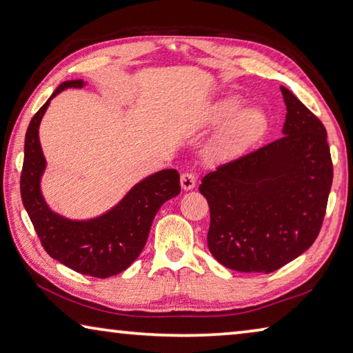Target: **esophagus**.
Listing matches in <instances>:
<instances>
[{"instance_id": "obj_1", "label": "esophagus", "mask_w": 353, "mask_h": 353, "mask_svg": "<svg viewBox=\"0 0 353 353\" xmlns=\"http://www.w3.org/2000/svg\"><path fill=\"white\" fill-rule=\"evenodd\" d=\"M181 185H182V188L187 190V191L193 190L194 185H196V174H194V172H191V171L183 172V174L181 176Z\"/></svg>"}]
</instances>
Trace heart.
I'll list each match as a JSON object with an SVG mask.
<instances>
[{
    "label": "heart",
    "instance_id": "heart-1",
    "mask_svg": "<svg viewBox=\"0 0 353 353\" xmlns=\"http://www.w3.org/2000/svg\"><path fill=\"white\" fill-rule=\"evenodd\" d=\"M240 99L227 98L214 107L213 119L216 123L227 122L223 132L214 146V152L218 155H230L241 151L243 148L250 145L254 140L259 139L266 126V117L256 107H248L240 109Z\"/></svg>",
    "mask_w": 353,
    "mask_h": 353
}]
</instances>
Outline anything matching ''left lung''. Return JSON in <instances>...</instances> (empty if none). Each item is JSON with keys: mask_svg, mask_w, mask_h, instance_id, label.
Here are the masks:
<instances>
[{"mask_svg": "<svg viewBox=\"0 0 353 353\" xmlns=\"http://www.w3.org/2000/svg\"><path fill=\"white\" fill-rule=\"evenodd\" d=\"M283 137L219 165L199 185L210 207L207 243L221 265L270 274L312 246L333 181L327 130L288 88Z\"/></svg>", "mask_w": 353, "mask_h": 353, "instance_id": "8db88e82", "label": "left lung"}]
</instances>
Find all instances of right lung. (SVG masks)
<instances>
[{
    "instance_id": "right-lung-1",
    "label": "right lung",
    "mask_w": 353,
    "mask_h": 353,
    "mask_svg": "<svg viewBox=\"0 0 353 353\" xmlns=\"http://www.w3.org/2000/svg\"><path fill=\"white\" fill-rule=\"evenodd\" d=\"M82 85V81L61 83L32 117L25 137L20 191L23 205L48 255L83 276L105 279L128 270L141 254L155 213L163 202L181 193V177L176 170L155 172L135 185L109 213L92 221H70L52 213L41 198L39 185L45 170L39 126L56 94L68 87Z\"/></svg>"
}]
</instances>
